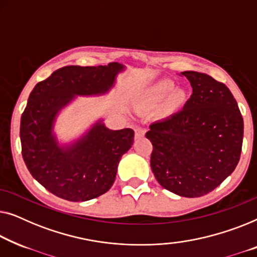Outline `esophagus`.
I'll use <instances>...</instances> for the list:
<instances>
[{"label":"esophagus","instance_id":"1","mask_svg":"<svg viewBox=\"0 0 257 257\" xmlns=\"http://www.w3.org/2000/svg\"><path fill=\"white\" fill-rule=\"evenodd\" d=\"M144 134H146V130L143 128H136L135 129V139H141V137L144 136Z\"/></svg>","mask_w":257,"mask_h":257}]
</instances>
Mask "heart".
<instances>
[{"instance_id":"b5f03b06","label":"heart","mask_w":257,"mask_h":257,"mask_svg":"<svg viewBox=\"0 0 257 257\" xmlns=\"http://www.w3.org/2000/svg\"><path fill=\"white\" fill-rule=\"evenodd\" d=\"M173 89V82L170 80H162L149 86L141 93L139 103L144 109H154L163 101L168 94ZM182 93L176 92L169 97L158 110V116L162 118L169 117L175 113L182 102Z\"/></svg>"}]
</instances>
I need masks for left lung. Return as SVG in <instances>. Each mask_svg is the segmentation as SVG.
Here are the masks:
<instances>
[{
    "mask_svg": "<svg viewBox=\"0 0 257 257\" xmlns=\"http://www.w3.org/2000/svg\"><path fill=\"white\" fill-rule=\"evenodd\" d=\"M192 95L178 113L150 125V165L157 182L178 196H205L236 168L243 118L229 88L206 73L182 72Z\"/></svg>",
    "mask_w": 257,
    "mask_h": 257,
    "instance_id": "8db88e82",
    "label": "left lung"
}]
</instances>
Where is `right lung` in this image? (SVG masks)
Masks as SVG:
<instances>
[{
  "label": "right lung",
  "instance_id": "obj_1",
  "mask_svg": "<svg viewBox=\"0 0 257 257\" xmlns=\"http://www.w3.org/2000/svg\"><path fill=\"white\" fill-rule=\"evenodd\" d=\"M123 66H65L38 82L21 118L22 156L32 177L68 201H86L113 185L122 155L132 148L134 130H109L101 122L70 147L60 148L53 122L74 95L103 94L113 87Z\"/></svg>",
  "mask_w": 257,
  "mask_h": 257
}]
</instances>
